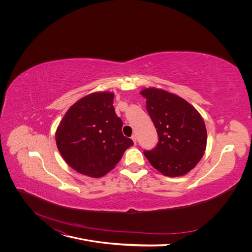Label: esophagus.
Returning <instances> with one entry per match:
<instances>
[{
  "mask_svg": "<svg viewBox=\"0 0 252 252\" xmlns=\"http://www.w3.org/2000/svg\"><path fill=\"white\" fill-rule=\"evenodd\" d=\"M131 140H133V141H134L135 145L137 144V137H136V135H133V136H131Z\"/></svg>",
  "mask_w": 252,
  "mask_h": 252,
  "instance_id": "esophagus-1",
  "label": "esophagus"
}]
</instances>
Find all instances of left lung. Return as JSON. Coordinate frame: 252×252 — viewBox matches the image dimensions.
Here are the masks:
<instances>
[{
	"instance_id": "left-lung-1",
	"label": "left lung",
	"mask_w": 252,
	"mask_h": 252,
	"mask_svg": "<svg viewBox=\"0 0 252 252\" xmlns=\"http://www.w3.org/2000/svg\"><path fill=\"white\" fill-rule=\"evenodd\" d=\"M141 95L158 135L156 147L144 155L164 176H184L199 162L206 148L202 117L186 100L164 90L145 89Z\"/></svg>"
}]
</instances>
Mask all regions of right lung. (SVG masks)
Returning a JSON list of instances; mask_svg holds the SVG:
<instances>
[{"instance_id": "obj_1", "label": "right lung", "mask_w": 252, "mask_h": 252, "mask_svg": "<svg viewBox=\"0 0 252 252\" xmlns=\"http://www.w3.org/2000/svg\"><path fill=\"white\" fill-rule=\"evenodd\" d=\"M113 93H93L74 103L56 130L63 159L77 173L100 178L121 160L134 143L124 136L115 114Z\"/></svg>"}]
</instances>
